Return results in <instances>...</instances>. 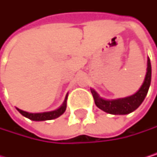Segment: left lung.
<instances>
[{"label":"left lung","mask_w":157,"mask_h":157,"mask_svg":"<svg viewBox=\"0 0 157 157\" xmlns=\"http://www.w3.org/2000/svg\"><path fill=\"white\" fill-rule=\"evenodd\" d=\"M151 78H152V67H151L150 58L148 57L147 72L144 78L143 84L135 94L124 98L107 100L101 98L93 88H91L90 90H91V93L93 95L94 101L97 107L108 114H112V115H126V114H129L135 111L142 104V101H144L148 93V90L151 85Z\"/></svg>","instance_id":"left-lung-1"}]
</instances>
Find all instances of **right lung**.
<instances>
[{
  "label": "right lung",
  "mask_w": 157,
  "mask_h": 157,
  "mask_svg": "<svg viewBox=\"0 0 157 157\" xmlns=\"http://www.w3.org/2000/svg\"><path fill=\"white\" fill-rule=\"evenodd\" d=\"M67 100H68V94L66 95L65 100L63 101V104L61 105V106L56 110H52V111L41 112V113H29V112L23 111L20 108H17V110L19 111L22 116H24L25 118H28L29 120H32V121H42L53 120V119H56V118L60 117L62 114L66 111V108H67Z\"/></svg>",
  "instance_id": "right-lung-1"
}]
</instances>
